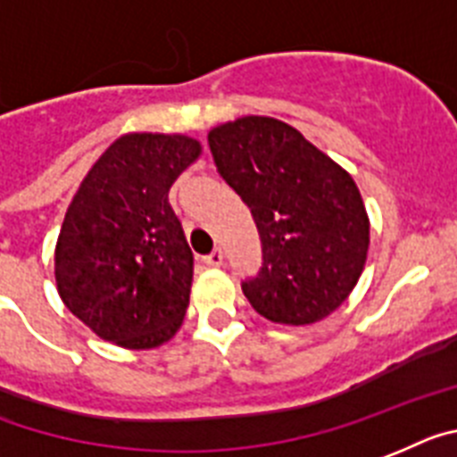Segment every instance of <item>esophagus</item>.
<instances>
[{"label":"esophagus","instance_id":"1","mask_svg":"<svg viewBox=\"0 0 457 457\" xmlns=\"http://www.w3.org/2000/svg\"><path fill=\"white\" fill-rule=\"evenodd\" d=\"M202 260H204L206 267H220V264H222V251H220V248H216V251H211L209 255H204Z\"/></svg>","mask_w":457,"mask_h":457}]
</instances>
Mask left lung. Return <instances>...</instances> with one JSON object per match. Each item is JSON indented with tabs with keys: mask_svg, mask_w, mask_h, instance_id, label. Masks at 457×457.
Masks as SVG:
<instances>
[{
	"mask_svg": "<svg viewBox=\"0 0 457 457\" xmlns=\"http://www.w3.org/2000/svg\"><path fill=\"white\" fill-rule=\"evenodd\" d=\"M209 148L262 241V267L241 283L251 306L271 323L323 320L351 295L370 248V218L351 174L276 118L218 125Z\"/></svg>",
	"mask_w": 457,
	"mask_h": 457,
	"instance_id": "left-lung-1",
	"label": "left lung"
}]
</instances>
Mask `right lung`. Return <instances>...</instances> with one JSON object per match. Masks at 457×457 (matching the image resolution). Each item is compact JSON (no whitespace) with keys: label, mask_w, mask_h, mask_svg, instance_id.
I'll return each instance as SVG.
<instances>
[{"label":"right lung","mask_w":457,"mask_h":457,"mask_svg":"<svg viewBox=\"0 0 457 457\" xmlns=\"http://www.w3.org/2000/svg\"><path fill=\"white\" fill-rule=\"evenodd\" d=\"M199 153L183 134H125L71 199L55 246L57 293L102 339L155 348L181 328L193 251L167 195Z\"/></svg>","instance_id":"add662e5"}]
</instances>
